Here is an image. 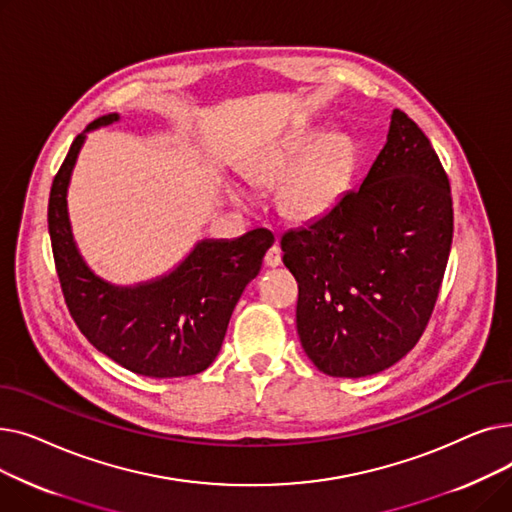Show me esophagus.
Returning <instances> with one entry per match:
<instances>
[{
    "label": "esophagus",
    "instance_id": "esophagus-1",
    "mask_svg": "<svg viewBox=\"0 0 512 512\" xmlns=\"http://www.w3.org/2000/svg\"><path fill=\"white\" fill-rule=\"evenodd\" d=\"M263 261H265L267 267H278V265L282 263V251H280V247H278V242H276V245H272L270 249H267Z\"/></svg>",
    "mask_w": 512,
    "mask_h": 512
}]
</instances>
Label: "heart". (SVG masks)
I'll return each mask as SVG.
<instances>
[{
  "mask_svg": "<svg viewBox=\"0 0 512 512\" xmlns=\"http://www.w3.org/2000/svg\"><path fill=\"white\" fill-rule=\"evenodd\" d=\"M355 168V145L344 134L319 139L313 128H297L267 145L247 168L251 184L280 186V207L288 218L311 222L326 215L346 191Z\"/></svg>",
  "mask_w": 512,
  "mask_h": 512,
  "instance_id": "obj_1",
  "label": "heart"
}]
</instances>
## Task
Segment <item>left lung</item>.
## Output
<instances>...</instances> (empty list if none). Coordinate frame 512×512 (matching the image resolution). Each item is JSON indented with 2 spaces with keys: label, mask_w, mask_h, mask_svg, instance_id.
Wrapping results in <instances>:
<instances>
[{
  "label": "left lung",
  "mask_w": 512,
  "mask_h": 512,
  "mask_svg": "<svg viewBox=\"0 0 512 512\" xmlns=\"http://www.w3.org/2000/svg\"><path fill=\"white\" fill-rule=\"evenodd\" d=\"M452 232L442 161L425 132L394 110L361 188L280 238L313 365L332 378H365L405 357L434 313Z\"/></svg>",
  "instance_id": "obj_1"
}]
</instances>
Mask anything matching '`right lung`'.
Listing matches in <instances>:
<instances>
[{
	"label": "right lung",
	"mask_w": 512,
	"mask_h": 512,
	"mask_svg": "<svg viewBox=\"0 0 512 512\" xmlns=\"http://www.w3.org/2000/svg\"><path fill=\"white\" fill-rule=\"evenodd\" d=\"M103 116L89 128L112 124ZM85 134H78L51 184L47 224L66 307L78 330L118 365L147 378H180L218 357L230 315L259 274L270 230L236 240H203L176 270L151 284L116 288L95 278L80 259L68 222L66 188Z\"/></svg>",
	"instance_id": "obj_1"
}]
</instances>
